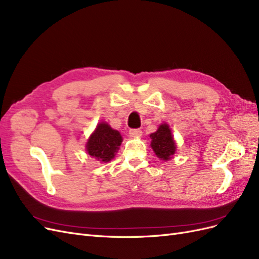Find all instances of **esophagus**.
<instances>
[{
  "label": "esophagus",
  "instance_id": "34e87169",
  "mask_svg": "<svg viewBox=\"0 0 259 259\" xmlns=\"http://www.w3.org/2000/svg\"><path fill=\"white\" fill-rule=\"evenodd\" d=\"M129 135L131 137H135V138L141 137L142 136V130L141 129H130L129 130Z\"/></svg>",
  "mask_w": 259,
  "mask_h": 259
}]
</instances>
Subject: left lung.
I'll return each mask as SVG.
<instances>
[{"mask_svg":"<svg viewBox=\"0 0 259 259\" xmlns=\"http://www.w3.org/2000/svg\"><path fill=\"white\" fill-rule=\"evenodd\" d=\"M151 146L157 157L162 160L170 159L176 152V143L169 129V125L162 123L159 125L156 132L151 134Z\"/></svg>","mask_w":259,"mask_h":259,"instance_id":"obj_1","label":"left lung"}]
</instances>
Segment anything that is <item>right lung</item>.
I'll return each instance as SVG.
<instances>
[{
  "mask_svg": "<svg viewBox=\"0 0 259 259\" xmlns=\"http://www.w3.org/2000/svg\"><path fill=\"white\" fill-rule=\"evenodd\" d=\"M122 138L119 132L109 127L105 122L98 124L94 134L87 143L89 155L98 160L106 162L114 158L115 153L119 149Z\"/></svg>",
  "mask_w": 259,
  "mask_h": 259,
  "instance_id": "1",
  "label": "right lung"
}]
</instances>
